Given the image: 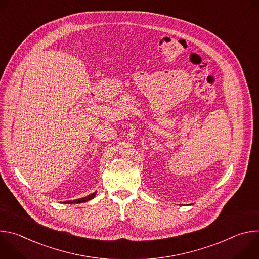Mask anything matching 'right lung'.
I'll use <instances>...</instances> for the list:
<instances>
[{
    "mask_svg": "<svg viewBox=\"0 0 259 259\" xmlns=\"http://www.w3.org/2000/svg\"><path fill=\"white\" fill-rule=\"evenodd\" d=\"M95 195H96V193H93V194H91V195H89V196H87V197H85V198H81V199L73 200V201H66V202H64V203H65V204H78V203H84V202H87V201H89V200L93 199V198L95 197Z\"/></svg>",
    "mask_w": 259,
    "mask_h": 259,
    "instance_id": "obj_1",
    "label": "right lung"
}]
</instances>
